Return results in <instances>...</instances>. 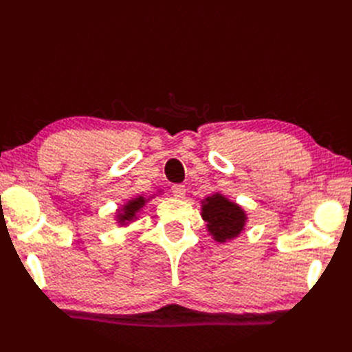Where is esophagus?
Listing matches in <instances>:
<instances>
[{
	"label": "esophagus",
	"mask_w": 352,
	"mask_h": 352,
	"mask_svg": "<svg viewBox=\"0 0 352 352\" xmlns=\"http://www.w3.org/2000/svg\"><path fill=\"white\" fill-rule=\"evenodd\" d=\"M172 192L176 198H184L185 194H186V189H185V185H173L172 186Z\"/></svg>",
	"instance_id": "obj_1"
}]
</instances>
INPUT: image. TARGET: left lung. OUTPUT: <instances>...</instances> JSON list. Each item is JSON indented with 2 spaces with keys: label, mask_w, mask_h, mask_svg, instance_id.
<instances>
[{
  "label": "left lung",
  "mask_w": 352,
  "mask_h": 352,
  "mask_svg": "<svg viewBox=\"0 0 352 352\" xmlns=\"http://www.w3.org/2000/svg\"><path fill=\"white\" fill-rule=\"evenodd\" d=\"M201 216L212 239L220 243L236 238L247 223L242 207L219 192L202 201Z\"/></svg>",
  "instance_id": "8db88e82"
}]
</instances>
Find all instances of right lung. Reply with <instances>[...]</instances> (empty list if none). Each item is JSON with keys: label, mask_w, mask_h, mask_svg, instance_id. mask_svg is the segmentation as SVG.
Segmentation results:
<instances>
[{"label": "right lung", "mask_w": 352, "mask_h": 352, "mask_svg": "<svg viewBox=\"0 0 352 352\" xmlns=\"http://www.w3.org/2000/svg\"><path fill=\"white\" fill-rule=\"evenodd\" d=\"M150 199V198H148ZM146 198L144 197H136L133 199H129L126 202V204L117 211V223H120V225L126 226L127 223H131L136 219V214L141 211V208L145 206Z\"/></svg>", "instance_id": "right-lung-1"}]
</instances>
